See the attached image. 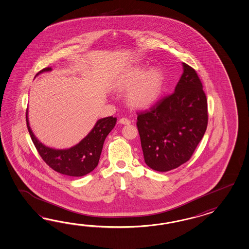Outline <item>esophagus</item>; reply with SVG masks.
<instances>
[{
  "label": "esophagus",
  "instance_id": "1",
  "mask_svg": "<svg viewBox=\"0 0 249 249\" xmlns=\"http://www.w3.org/2000/svg\"><path fill=\"white\" fill-rule=\"evenodd\" d=\"M119 122H120L121 124H124V125H128V124L131 123V122H130L127 118H122V119H120Z\"/></svg>",
  "mask_w": 249,
  "mask_h": 249
}]
</instances>
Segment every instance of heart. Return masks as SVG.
I'll return each instance as SVG.
<instances>
[{
	"mask_svg": "<svg viewBox=\"0 0 249 249\" xmlns=\"http://www.w3.org/2000/svg\"><path fill=\"white\" fill-rule=\"evenodd\" d=\"M118 86L122 90L130 89L127 101L131 106L148 107L160 97L163 88V75L156 69L145 72L144 68L138 67L122 76Z\"/></svg>",
	"mask_w": 249,
	"mask_h": 249,
	"instance_id": "heart-1",
	"label": "heart"
}]
</instances>
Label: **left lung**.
I'll list each match as a JSON object with an SVG mask.
<instances>
[{
	"label": "left lung",
	"instance_id": "left-lung-1",
	"mask_svg": "<svg viewBox=\"0 0 249 249\" xmlns=\"http://www.w3.org/2000/svg\"><path fill=\"white\" fill-rule=\"evenodd\" d=\"M183 74L172 94L149 110L138 112V133L144 161L157 172H168L188 161L205 135L207 100L192 67Z\"/></svg>",
	"mask_w": 249,
	"mask_h": 249
}]
</instances>
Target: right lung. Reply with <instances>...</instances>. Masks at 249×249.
<instances>
[{"instance_id":"right-lung-1","label":"right lung","mask_w":249,"mask_h":249,"mask_svg":"<svg viewBox=\"0 0 249 249\" xmlns=\"http://www.w3.org/2000/svg\"><path fill=\"white\" fill-rule=\"evenodd\" d=\"M52 71L50 67L44 68L36 76L44 71ZM26 121L28 132L39 155L44 162L55 172L71 177H81L94 171L98 165L100 155L103 150L105 138L116 124V118L112 116L100 119L95 123L94 128L78 144L69 149H53L45 146L35 137L28 119V110Z\"/></svg>"}]
</instances>
